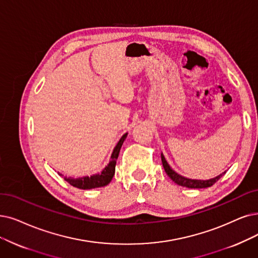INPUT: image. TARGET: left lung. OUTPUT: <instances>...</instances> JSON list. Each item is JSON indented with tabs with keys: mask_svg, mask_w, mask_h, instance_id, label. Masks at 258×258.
Masks as SVG:
<instances>
[{
	"mask_svg": "<svg viewBox=\"0 0 258 258\" xmlns=\"http://www.w3.org/2000/svg\"><path fill=\"white\" fill-rule=\"evenodd\" d=\"M161 159H162L163 167L165 169V172L167 173V176L174 183L178 184V185H181V186H184V187H188V188H207V187H210V186H212L213 184L217 182L225 173V171H224L221 174H219V176H217L216 178H213V179H210V180H192V179L182 177V176H180L179 173H177L176 171L172 170L168 165L167 161L165 160L163 153H161Z\"/></svg>",
	"mask_w": 258,
	"mask_h": 258,
	"instance_id": "obj_1",
	"label": "left lung"
}]
</instances>
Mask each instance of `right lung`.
I'll list each match as a JSON object with an SVG mask.
<instances>
[{"label":"right lung","mask_w":258,"mask_h":258,"mask_svg":"<svg viewBox=\"0 0 258 258\" xmlns=\"http://www.w3.org/2000/svg\"><path fill=\"white\" fill-rule=\"evenodd\" d=\"M128 133H125L120 140L118 141L117 145L115 146L114 150H113L112 154H111V161L109 162V164L107 166L104 168L101 172L93 174V176H90V177H82V178H68V177H63V174L59 173V176H62V178L70 183L72 186L80 188V189H91V188H96V187H102V186H106L108 185L113 176H114V172H115V165H116V160L118 158V154H119V150L121 148V145L123 141L126 140Z\"/></svg>","instance_id":"add662e5"}]
</instances>
